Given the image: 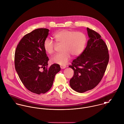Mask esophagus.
I'll list each match as a JSON object with an SVG mask.
<instances>
[{"label": "esophagus", "mask_w": 124, "mask_h": 124, "mask_svg": "<svg viewBox=\"0 0 124 124\" xmlns=\"http://www.w3.org/2000/svg\"><path fill=\"white\" fill-rule=\"evenodd\" d=\"M60 67H61V68L62 69H64V68H66V66L65 65H61Z\"/></svg>", "instance_id": "esophagus-1"}]
</instances>
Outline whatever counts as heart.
Wrapping results in <instances>:
<instances>
[{"label": "heart", "mask_w": 124, "mask_h": 124, "mask_svg": "<svg viewBox=\"0 0 124 124\" xmlns=\"http://www.w3.org/2000/svg\"><path fill=\"white\" fill-rule=\"evenodd\" d=\"M53 37L57 44H62L61 47L62 52L54 55L51 61L53 63L62 65L68 62L71 55L77 57L81 54L87 40L84 33L67 29L55 33ZM43 47L46 53L52 54L55 51V44L52 39L46 38L44 41Z\"/></svg>", "instance_id": "obj_1"}]
</instances>
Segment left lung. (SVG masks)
<instances>
[{
    "mask_svg": "<svg viewBox=\"0 0 124 124\" xmlns=\"http://www.w3.org/2000/svg\"><path fill=\"white\" fill-rule=\"evenodd\" d=\"M87 31L89 39L86 47L69 66L74 72L70 80V86L79 93L92 89L99 84L109 60L107 46L101 35L88 28Z\"/></svg>",
    "mask_w": 124,
    "mask_h": 124,
    "instance_id": "left-lung-1",
    "label": "left lung"
}]
</instances>
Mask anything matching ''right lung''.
Returning a JSON list of instances; mask_svg holds the SVG:
<instances>
[{
    "label": "right lung",
    "instance_id": "right-lung-1",
    "mask_svg": "<svg viewBox=\"0 0 124 124\" xmlns=\"http://www.w3.org/2000/svg\"><path fill=\"white\" fill-rule=\"evenodd\" d=\"M48 32V29L39 28L25 35L15 52V68L20 80L28 90L37 94L45 93L51 88L56 74L61 70L57 63L47 67L49 59L43 43Z\"/></svg>",
    "mask_w": 124,
    "mask_h": 124
}]
</instances>
